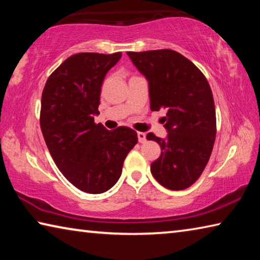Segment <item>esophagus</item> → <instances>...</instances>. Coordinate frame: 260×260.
Here are the masks:
<instances>
[{
  "label": "esophagus",
  "instance_id": "1",
  "mask_svg": "<svg viewBox=\"0 0 260 260\" xmlns=\"http://www.w3.org/2000/svg\"><path fill=\"white\" fill-rule=\"evenodd\" d=\"M138 140H139L140 143L147 142V135H146V133H143V132H139V133H138Z\"/></svg>",
  "mask_w": 260,
  "mask_h": 260
}]
</instances>
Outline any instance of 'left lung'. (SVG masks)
<instances>
[{
  "instance_id": "1",
  "label": "left lung",
  "mask_w": 260,
  "mask_h": 260,
  "mask_svg": "<svg viewBox=\"0 0 260 260\" xmlns=\"http://www.w3.org/2000/svg\"><path fill=\"white\" fill-rule=\"evenodd\" d=\"M127 55L147 79L151 111L167 110L161 119L166 138L147 135L161 149L150 166L153 178L171 190L190 187L208 164L217 133L209 82L195 64L174 50Z\"/></svg>"
}]
</instances>
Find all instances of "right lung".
<instances>
[{"instance_id": "add662e5", "label": "right lung", "mask_w": 260, "mask_h": 260, "mask_svg": "<svg viewBox=\"0 0 260 260\" xmlns=\"http://www.w3.org/2000/svg\"><path fill=\"white\" fill-rule=\"evenodd\" d=\"M121 58L80 52L65 59L48 78L42 91L40 125L57 167L73 186L102 193L120 178L122 164L138 143L136 132L96 125L105 74Z\"/></svg>"}]
</instances>
